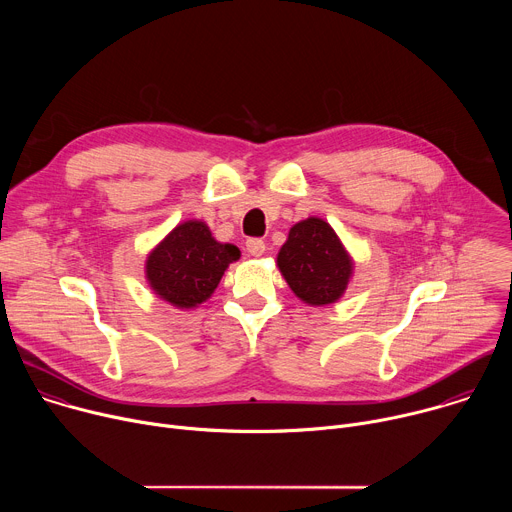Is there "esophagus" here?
Returning a JSON list of instances; mask_svg holds the SVG:
<instances>
[{"mask_svg": "<svg viewBox=\"0 0 512 512\" xmlns=\"http://www.w3.org/2000/svg\"><path fill=\"white\" fill-rule=\"evenodd\" d=\"M247 251L253 257H261L265 253V243L261 239H249L247 241Z\"/></svg>", "mask_w": 512, "mask_h": 512, "instance_id": "34e87169", "label": "esophagus"}]
</instances>
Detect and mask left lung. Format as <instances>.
<instances>
[{"instance_id": "left-lung-1", "label": "left lung", "mask_w": 512, "mask_h": 512, "mask_svg": "<svg viewBox=\"0 0 512 512\" xmlns=\"http://www.w3.org/2000/svg\"><path fill=\"white\" fill-rule=\"evenodd\" d=\"M277 267L291 291L308 306L338 302L352 279L354 261L324 218L310 216L289 229Z\"/></svg>"}]
</instances>
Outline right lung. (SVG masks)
I'll list each match as a JSON object with an SVG mask.
<instances>
[{"label":"right lung","instance_id":"add662e5","mask_svg":"<svg viewBox=\"0 0 512 512\" xmlns=\"http://www.w3.org/2000/svg\"><path fill=\"white\" fill-rule=\"evenodd\" d=\"M241 257L239 247L218 243L202 221L174 227L145 259V279L154 294L178 310L206 302L227 267Z\"/></svg>","mask_w":512,"mask_h":512}]
</instances>
